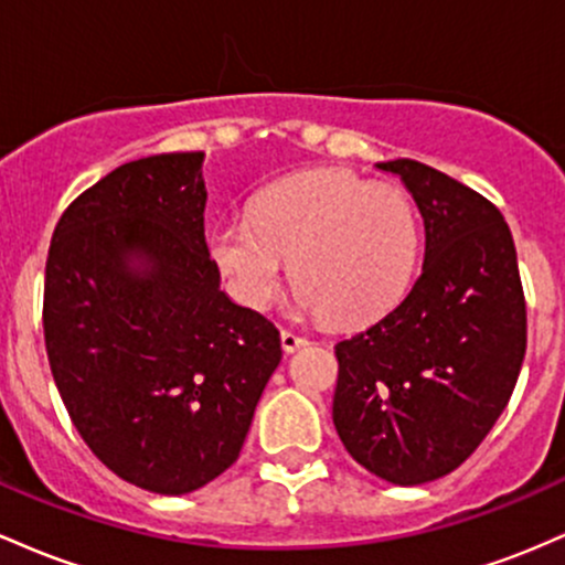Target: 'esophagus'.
<instances>
[{
    "mask_svg": "<svg viewBox=\"0 0 565 565\" xmlns=\"http://www.w3.org/2000/svg\"><path fill=\"white\" fill-rule=\"evenodd\" d=\"M280 344H282L285 352H296V350H301V347H307L309 341L303 339V335L294 333V331H282L280 333Z\"/></svg>",
    "mask_w": 565,
    "mask_h": 565,
    "instance_id": "obj_1",
    "label": "esophagus"
}]
</instances>
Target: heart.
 I'll use <instances>...</instances> for the list:
<instances>
[{
    "label": "heart",
    "instance_id": "1",
    "mask_svg": "<svg viewBox=\"0 0 565 565\" xmlns=\"http://www.w3.org/2000/svg\"><path fill=\"white\" fill-rule=\"evenodd\" d=\"M422 230L403 189L350 170H309L271 183L253 213L213 224L207 248L243 307L275 299L290 258L294 301L303 315L341 326L390 312L414 277Z\"/></svg>",
    "mask_w": 565,
    "mask_h": 565
}]
</instances>
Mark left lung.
<instances>
[{
  "label": "left lung",
  "instance_id": "1",
  "mask_svg": "<svg viewBox=\"0 0 565 565\" xmlns=\"http://www.w3.org/2000/svg\"><path fill=\"white\" fill-rule=\"evenodd\" d=\"M424 218L408 296L335 344L333 424L358 465L395 486L454 472L491 433L525 354L515 243L497 205L416 160L379 162Z\"/></svg>",
  "mask_w": 565,
  "mask_h": 565
}]
</instances>
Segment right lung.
<instances>
[{
	"label": "right lung",
	"instance_id": "right-lung-1",
	"mask_svg": "<svg viewBox=\"0 0 565 565\" xmlns=\"http://www.w3.org/2000/svg\"><path fill=\"white\" fill-rule=\"evenodd\" d=\"M202 151L119 164L50 243L44 347L74 427L114 475L162 497L237 461L280 365V331L221 290Z\"/></svg>",
	"mask_w": 565,
	"mask_h": 565
}]
</instances>
